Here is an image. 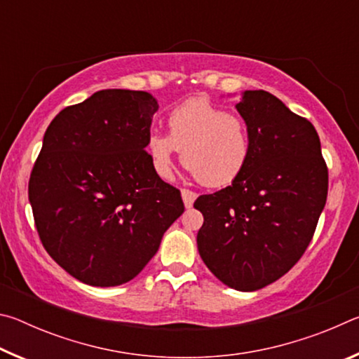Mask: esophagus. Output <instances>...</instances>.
I'll use <instances>...</instances> for the list:
<instances>
[{
    "label": "esophagus",
    "instance_id": "34e87169",
    "mask_svg": "<svg viewBox=\"0 0 359 359\" xmlns=\"http://www.w3.org/2000/svg\"><path fill=\"white\" fill-rule=\"evenodd\" d=\"M196 198H198V194L194 193V191L187 190V188H184V190H182V199H184V204H185L187 209L191 208L193 203H194V199H196Z\"/></svg>",
    "mask_w": 359,
    "mask_h": 359
}]
</instances>
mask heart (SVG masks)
Segmentation results:
<instances>
[{
	"mask_svg": "<svg viewBox=\"0 0 359 359\" xmlns=\"http://www.w3.org/2000/svg\"><path fill=\"white\" fill-rule=\"evenodd\" d=\"M147 154L163 179L172 174L174 156L184 151V165L203 185L220 188L245 171L252 156L247 121L203 98L182 102L168 115V135L154 133Z\"/></svg>",
	"mask_w": 359,
	"mask_h": 359,
	"instance_id": "1",
	"label": "heart"
}]
</instances>
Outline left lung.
Listing matches in <instances>:
<instances>
[{"label":"left lung","mask_w":359,"mask_h":359,"mask_svg":"<svg viewBox=\"0 0 359 359\" xmlns=\"http://www.w3.org/2000/svg\"><path fill=\"white\" fill-rule=\"evenodd\" d=\"M252 156L238 180L194 201L204 223L198 250L218 280L257 291L287 274L313 238L327 196V168L313 125L264 90L236 104Z\"/></svg>","instance_id":"1"}]
</instances>
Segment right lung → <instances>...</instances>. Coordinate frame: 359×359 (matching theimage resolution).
<instances>
[{"label":"right lung","instance_id":"1","mask_svg":"<svg viewBox=\"0 0 359 359\" xmlns=\"http://www.w3.org/2000/svg\"><path fill=\"white\" fill-rule=\"evenodd\" d=\"M158 101L100 90L50 121L28 184L47 253L92 287L130 282L184 212L145 151Z\"/></svg>","mask_w":359,"mask_h":359}]
</instances>
